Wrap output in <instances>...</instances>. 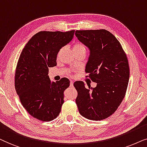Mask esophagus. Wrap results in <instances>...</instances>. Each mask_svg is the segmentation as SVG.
<instances>
[{"label": "esophagus", "mask_w": 147, "mask_h": 147, "mask_svg": "<svg viewBox=\"0 0 147 147\" xmlns=\"http://www.w3.org/2000/svg\"><path fill=\"white\" fill-rule=\"evenodd\" d=\"M70 85H71L72 87H73V81H71V83H70Z\"/></svg>", "instance_id": "esophagus-1"}]
</instances>
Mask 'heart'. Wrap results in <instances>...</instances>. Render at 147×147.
I'll use <instances>...</instances> for the list:
<instances>
[{
    "mask_svg": "<svg viewBox=\"0 0 147 147\" xmlns=\"http://www.w3.org/2000/svg\"><path fill=\"white\" fill-rule=\"evenodd\" d=\"M74 48H75V49H81V50H83V49H85V48H84L83 46H82V45H81V44H77V45H75V46H74ZM60 52H61V50H60L59 53H58V57H59Z\"/></svg>",
    "mask_w": 147,
    "mask_h": 147,
    "instance_id": "1",
    "label": "heart"
}]
</instances>
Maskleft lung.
Wrapping results in <instances>:
<instances>
[{
    "instance_id": "obj_1",
    "label": "left lung",
    "mask_w": 147,
    "mask_h": 147,
    "mask_svg": "<svg viewBox=\"0 0 147 147\" xmlns=\"http://www.w3.org/2000/svg\"><path fill=\"white\" fill-rule=\"evenodd\" d=\"M75 35L90 50L85 71L97 83L89 94L83 82H75L76 103L85 118L104 120L115 112L125 96L130 77L128 59L120 43L108 31L77 30Z\"/></svg>"
}]
</instances>
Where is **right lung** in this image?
I'll list each match as a JSON object with an SVG mask.
<instances>
[{
  "label": "right lung",
  "instance_id": "1",
  "mask_svg": "<svg viewBox=\"0 0 147 147\" xmlns=\"http://www.w3.org/2000/svg\"><path fill=\"white\" fill-rule=\"evenodd\" d=\"M75 30L40 31L31 38L19 56L15 72V89L29 114L42 121L57 117L64 103V91L70 85L67 78L51 81L48 68L56 65L60 49L68 44Z\"/></svg>",
  "mask_w": 147,
  "mask_h": 147
}]
</instances>
